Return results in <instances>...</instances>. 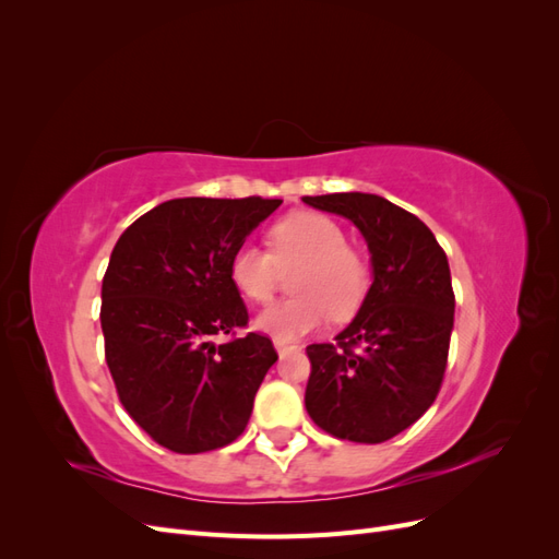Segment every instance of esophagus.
Returning a JSON list of instances; mask_svg holds the SVG:
<instances>
[{
    "label": "esophagus",
    "instance_id": "esophagus-1",
    "mask_svg": "<svg viewBox=\"0 0 559 559\" xmlns=\"http://www.w3.org/2000/svg\"><path fill=\"white\" fill-rule=\"evenodd\" d=\"M275 349H277L280 357H284V354H289V352H292V349H296V347H294V345H286V343L275 341Z\"/></svg>",
    "mask_w": 559,
    "mask_h": 559
}]
</instances>
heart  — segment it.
Returning a JSON list of instances; mask_svg holds the SVG:
<instances>
[{
	"instance_id": "obj_1",
	"label": "heart",
	"mask_w": 559,
	"mask_h": 559,
	"mask_svg": "<svg viewBox=\"0 0 559 559\" xmlns=\"http://www.w3.org/2000/svg\"><path fill=\"white\" fill-rule=\"evenodd\" d=\"M270 251L242 245L230 259V280L247 300L273 298L282 270L300 265L292 280L296 298L275 302L257 317V329L280 343L298 341L329 319H347L361 308L368 292V267L347 247L343 226L319 212L284 216L267 233Z\"/></svg>"
}]
</instances>
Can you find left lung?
I'll return each instance as SVG.
<instances>
[{"label": "left lung", "mask_w": 559, "mask_h": 559, "mask_svg": "<svg viewBox=\"0 0 559 559\" xmlns=\"http://www.w3.org/2000/svg\"><path fill=\"white\" fill-rule=\"evenodd\" d=\"M302 202L349 218L373 267V284L335 345L308 347V415L343 441L384 443L415 425L441 389L454 326L448 257L415 214L380 195Z\"/></svg>", "instance_id": "8db88e82"}]
</instances>
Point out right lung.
Masks as SVG:
<instances>
[{
	"instance_id": "1",
	"label": "right lung",
	"mask_w": 559,
	"mask_h": 559,
	"mask_svg": "<svg viewBox=\"0 0 559 559\" xmlns=\"http://www.w3.org/2000/svg\"><path fill=\"white\" fill-rule=\"evenodd\" d=\"M282 205L263 198H177L118 238L103 280L105 357L128 415L167 450L198 454L238 438L277 361L270 337L247 333L230 259Z\"/></svg>"
}]
</instances>
